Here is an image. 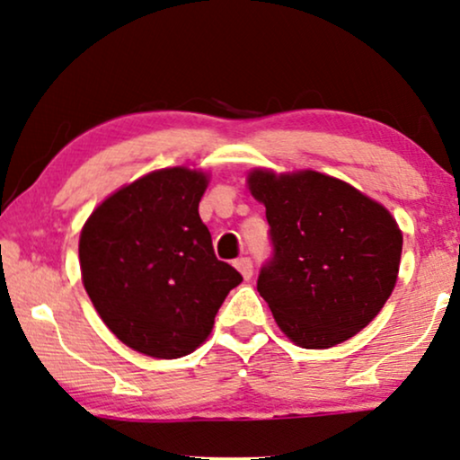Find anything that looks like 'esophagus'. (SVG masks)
Here are the masks:
<instances>
[{"label": "esophagus", "mask_w": 460, "mask_h": 460, "mask_svg": "<svg viewBox=\"0 0 460 460\" xmlns=\"http://www.w3.org/2000/svg\"><path fill=\"white\" fill-rule=\"evenodd\" d=\"M235 268H237V272H240L242 276H244V279L248 280L252 276V261L248 257H240V259H235Z\"/></svg>", "instance_id": "esophagus-1"}]
</instances>
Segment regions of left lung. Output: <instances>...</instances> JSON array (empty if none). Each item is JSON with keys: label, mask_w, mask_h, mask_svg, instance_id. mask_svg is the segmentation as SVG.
<instances>
[{"label": "left lung", "mask_w": 460, "mask_h": 460, "mask_svg": "<svg viewBox=\"0 0 460 460\" xmlns=\"http://www.w3.org/2000/svg\"><path fill=\"white\" fill-rule=\"evenodd\" d=\"M265 206L274 259L257 291L280 332L304 349L349 341L394 291L402 231L388 209L347 181L313 169L257 167L246 175Z\"/></svg>", "instance_id": "8db88e82"}]
</instances>
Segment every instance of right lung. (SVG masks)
Returning a JSON list of instances; mask_svg holds the SVG:
<instances>
[{
	"label": "right lung",
	"mask_w": 460,
	"mask_h": 460,
	"mask_svg": "<svg viewBox=\"0 0 460 460\" xmlns=\"http://www.w3.org/2000/svg\"><path fill=\"white\" fill-rule=\"evenodd\" d=\"M209 173L167 167L98 203L79 237L81 280L104 325L130 349L188 356L242 276L218 261L199 216Z\"/></svg>",
	"instance_id": "1"
}]
</instances>
